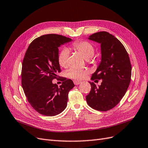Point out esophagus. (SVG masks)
Instances as JSON below:
<instances>
[{
  "mask_svg": "<svg viewBox=\"0 0 148 148\" xmlns=\"http://www.w3.org/2000/svg\"><path fill=\"white\" fill-rule=\"evenodd\" d=\"M73 83H74V84H75V85H78V84H79L81 83L82 82H79V81H77V80H74V81H73Z\"/></svg>",
  "mask_w": 148,
  "mask_h": 148,
  "instance_id": "1",
  "label": "esophagus"
}]
</instances>
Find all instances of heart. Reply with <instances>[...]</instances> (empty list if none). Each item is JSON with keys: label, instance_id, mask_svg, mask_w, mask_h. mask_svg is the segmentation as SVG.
I'll return each mask as SVG.
<instances>
[{"label": "heart", "instance_id": "obj_1", "mask_svg": "<svg viewBox=\"0 0 148 148\" xmlns=\"http://www.w3.org/2000/svg\"><path fill=\"white\" fill-rule=\"evenodd\" d=\"M71 48L74 51L82 53L86 60H89L95 54V47L92 44L86 41L80 40L71 44ZM69 51L66 49H63L58 56V62L61 67L65 68L68 65ZM88 73L87 70H78L72 69L69 71L67 75L70 78L73 79H82Z\"/></svg>", "mask_w": 148, "mask_h": 148}]
</instances>
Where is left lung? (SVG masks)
Wrapping results in <instances>:
<instances>
[{
    "instance_id": "obj_1",
    "label": "left lung",
    "mask_w": 148,
    "mask_h": 148,
    "mask_svg": "<svg viewBox=\"0 0 148 148\" xmlns=\"http://www.w3.org/2000/svg\"><path fill=\"white\" fill-rule=\"evenodd\" d=\"M89 39L101 44L102 59L91 77L102 79L99 87L89 82L91 89L86 96L88 104L99 111H107L117 106L125 95L131 81L132 65L125 47L114 36L101 31Z\"/></svg>"
}]
</instances>
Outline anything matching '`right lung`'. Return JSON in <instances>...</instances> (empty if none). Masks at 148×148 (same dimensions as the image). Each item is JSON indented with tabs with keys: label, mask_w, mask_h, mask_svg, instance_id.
Masks as SVG:
<instances>
[{
	"label": "right lung",
	"mask_w": 148,
	"mask_h": 148,
	"mask_svg": "<svg viewBox=\"0 0 148 148\" xmlns=\"http://www.w3.org/2000/svg\"><path fill=\"white\" fill-rule=\"evenodd\" d=\"M71 41L64 36L49 34L34 39L22 63L21 85L30 105L40 114L54 116L66 107L68 94L75 84L64 79L59 87L52 80L61 71L58 62L59 47Z\"/></svg>",
	"instance_id": "add662e5"
}]
</instances>
